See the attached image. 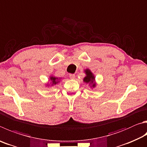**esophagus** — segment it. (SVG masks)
Segmentation results:
<instances>
[{"label": "esophagus", "instance_id": "34e87169", "mask_svg": "<svg viewBox=\"0 0 147 147\" xmlns=\"http://www.w3.org/2000/svg\"><path fill=\"white\" fill-rule=\"evenodd\" d=\"M69 77L71 79H74L75 78V75L74 74H69Z\"/></svg>", "mask_w": 147, "mask_h": 147}]
</instances>
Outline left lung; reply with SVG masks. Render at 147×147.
<instances>
[{"label":"left lung","mask_w":147,"mask_h":147,"mask_svg":"<svg viewBox=\"0 0 147 147\" xmlns=\"http://www.w3.org/2000/svg\"><path fill=\"white\" fill-rule=\"evenodd\" d=\"M85 76L83 79V81L85 84H88L91 88H95L96 87V82L95 76L92 73L89 69H86L84 70Z\"/></svg>","instance_id":"8db88e82"}]
</instances>
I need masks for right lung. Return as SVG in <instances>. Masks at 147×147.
Segmentation results:
<instances>
[{
	"label": "right lung",
	"instance_id": "1",
	"mask_svg": "<svg viewBox=\"0 0 147 147\" xmlns=\"http://www.w3.org/2000/svg\"><path fill=\"white\" fill-rule=\"evenodd\" d=\"M61 79H62V78H58V77L57 78V77H56V76H53V75L50 76H49V81L50 82V84L47 83V84H46V86L48 87H53V85H57V84H58V83L60 82Z\"/></svg>",
	"mask_w": 147,
	"mask_h": 147
}]
</instances>
